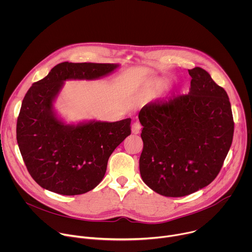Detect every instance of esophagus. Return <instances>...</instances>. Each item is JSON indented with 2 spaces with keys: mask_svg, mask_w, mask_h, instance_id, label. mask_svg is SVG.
Wrapping results in <instances>:
<instances>
[{
  "mask_svg": "<svg viewBox=\"0 0 252 252\" xmlns=\"http://www.w3.org/2000/svg\"><path fill=\"white\" fill-rule=\"evenodd\" d=\"M140 128H141V126H140V124H139L138 122H135V123H133V124L131 125V132L134 133V134L139 133Z\"/></svg>",
  "mask_w": 252,
  "mask_h": 252,
  "instance_id": "34e87169",
  "label": "esophagus"
}]
</instances>
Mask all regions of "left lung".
Here are the masks:
<instances>
[{
  "instance_id": "obj_1",
  "label": "left lung",
  "mask_w": 252,
  "mask_h": 252,
  "mask_svg": "<svg viewBox=\"0 0 252 252\" xmlns=\"http://www.w3.org/2000/svg\"><path fill=\"white\" fill-rule=\"evenodd\" d=\"M189 93L157 99L138 114L143 149L139 171L158 194L193 193L218 176L230 149L234 123L226 92L201 67L189 69Z\"/></svg>"
}]
</instances>
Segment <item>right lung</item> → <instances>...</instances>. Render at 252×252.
I'll return each instance as SVG.
<instances>
[{"label": "right lung", "instance_id": "right-lung-1", "mask_svg": "<svg viewBox=\"0 0 252 252\" xmlns=\"http://www.w3.org/2000/svg\"><path fill=\"white\" fill-rule=\"evenodd\" d=\"M119 66L63 62L26 94L17 122V141L29 173L43 189L77 195L102 181L109 158L130 134L131 120L67 125L58 117L54 102L65 81L97 80Z\"/></svg>", "mask_w": 252, "mask_h": 252}]
</instances>
